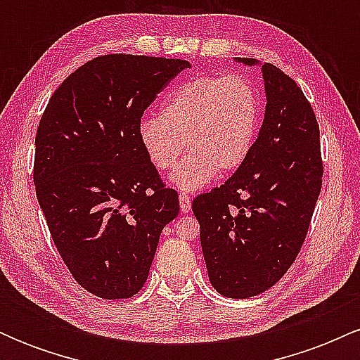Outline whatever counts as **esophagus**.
<instances>
[{
  "mask_svg": "<svg viewBox=\"0 0 360 360\" xmlns=\"http://www.w3.org/2000/svg\"><path fill=\"white\" fill-rule=\"evenodd\" d=\"M179 206H181V212L188 213L191 210V198L188 194H179Z\"/></svg>",
  "mask_w": 360,
  "mask_h": 360,
  "instance_id": "1",
  "label": "esophagus"
}]
</instances>
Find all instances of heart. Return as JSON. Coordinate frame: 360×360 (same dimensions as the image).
<instances>
[{
    "instance_id": "1",
    "label": "heart",
    "mask_w": 360,
    "mask_h": 360,
    "mask_svg": "<svg viewBox=\"0 0 360 360\" xmlns=\"http://www.w3.org/2000/svg\"><path fill=\"white\" fill-rule=\"evenodd\" d=\"M259 120L257 91L247 77L203 76L179 86L164 101L160 117L143 118L139 140L159 171L171 169L188 148L169 181L184 191H196L218 172L230 174L247 162Z\"/></svg>"
}]
</instances>
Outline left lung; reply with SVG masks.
I'll list each match as a JSON object with an SVG mask.
<instances>
[{"instance_id":"8db88e82","label":"left lung","mask_w":360,"mask_h":360,"mask_svg":"<svg viewBox=\"0 0 360 360\" xmlns=\"http://www.w3.org/2000/svg\"><path fill=\"white\" fill-rule=\"evenodd\" d=\"M260 71L267 103L249 159L193 201L210 283L235 300L257 296L286 274L307 238L323 176L320 128L303 91L269 62Z\"/></svg>"}]
</instances>
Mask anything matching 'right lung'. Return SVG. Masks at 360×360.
Segmentation results:
<instances>
[{"label":"right lung","mask_w":360,"mask_h":360,"mask_svg":"<svg viewBox=\"0 0 360 360\" xmlns=\"http://www.w3.org/2000/svg\"><path fill=\"white\" fill-rule=\"evenodd\" d=\"M188 60L111 53L86 62L49 100L34 183L52 240L91 295L123 300L146 284L160 232L179 213L139 140L143 111Z\"/></svg>","instance_id":"obj_1"}]
</instances>
